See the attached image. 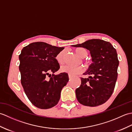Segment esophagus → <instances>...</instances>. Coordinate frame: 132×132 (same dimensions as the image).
<instances>
[{
    "instance_id": "esophagus-1",
    "label": "esophagus",
    "mask_w": 132,
    "mask_h": 132,
    "mask_svg": "<svg viewBox=\"0 0 132 132\" xmlns=\"http://www.w3.org/2000/svg\"><path fill=\"white\" fill-rule=\"evenodd\" d=\"M69 79H71V78H72V77L70 75H69Z\"/></svg>"
}]
</instances>
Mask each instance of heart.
<instances>
[{
  "label": "heart",
  "instance_id": "heart-1",
  "mask_svg": "<svg viewBox=\"0 0 132 132\" xmlns=\"http://www.w3.org/2000/svg\"><path fill=\"white\" fill-rule=\"evenodd\" d=\"M75 52L82 58L86 57L88 54L87 50L83 47H78V48L75 49ZM64 55H65V51L63 50V51L59 53L56 56V61H57L59 64H62L64 63ZM84 70L85 69L82 66H72L70 65H66L62 66L61 68V71L62 72H66V73H68L72 75V76H74V75L81 73L84 71Z\"/></svg>",
  "mask_w": 132,
  "mask_h": 132
}]
</instances>
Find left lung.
Here are the masks:
<instances>
[{"label": "left lung", "mask_w": 132, "mask_h": 132, "mask_svg": "<svg viewBox=\"0 0 132 132\" xmlns=\"http://www.w3.org/2000/svg\"><path fill=\"white\" fill-rule=\"evenodd\" d=\"M72 46L89 50L92 61L83 74L89 77L80 78L81 85L75 90L78 101L89 106L103 104L110 98L115 87L119 64L116 50L110 43L100 39L89 40Z\"/></svg>", "instance_id": "8db88e82"}]
</instances>
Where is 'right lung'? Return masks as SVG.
I'll return each mask as SVG.
<instances>
[{
	"mask_svg": "<svg viewBox=\"0 0 132 132\" xmlns=\"http://www.w3.org/2000/svg\"><path fill=\"white\" fill-rule=\"evenodd\" d=\"M63 49L36 42L25 46L19 55L21 85L30 102L38 108L49 109L57 105L62 89L68 82L65 72L50 74L60 69L55 57Z\"/></svg>",
	"mask_w": 132,
	"mask_h": 132,
	"instance_id": "obj_1",
	"label": "right lung"
}]
</instances>
